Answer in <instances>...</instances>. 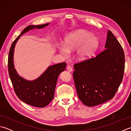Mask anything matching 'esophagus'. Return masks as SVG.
Here are the masks:
<instances>
[{"mask_svg":"<svg viewBox=\"0 0 131 131\" xmlns=\"http://www.w3.org/2000/svg\"><path fill=\"white\" fill-rule=\"evenodd\" d=\"M67 70L69 71V72H71L72 71H73V68H72L71 66H68L67 67Z\"/></svg>","mask_w":131,"mask_h":131,"instance_id":"34e87169","label":"esophagus"}]
</instances>
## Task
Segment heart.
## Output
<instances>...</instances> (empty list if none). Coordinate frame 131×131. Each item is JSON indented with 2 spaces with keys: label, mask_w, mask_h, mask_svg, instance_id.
I'll return each instance as SVG.
<instances>
[{
  "label": "heart",
  "mask_w": 131,
  "mask_h": 131,
  "mask_svg": "<svg viewBox=\"0 0 131 131\" xmlns=\"http://www.w3.org/2000/svg\"><path fill=\"white\" fill-rule=\"evenodd\" d=\"M63 44L58 48L61 53L67 57L69 53L76 51L77 59L84 61L89 59L96 52L99 46V40L90 32L78 30L66 35Z\"/></svg>",
  "instance_id": "b5f03b06"
}]
</instances>
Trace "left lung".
<instances>
[{
	"label": "left lung",
	"instance_id": "obj_1",
	"mask_svg": "<svg viewBox=\"0 0 131 131\" xmlns=\"http://www.w3.org/2000/svg\"><path fill=\"white\" fill-rule=\"evenodd\" d=\"M124 62L121 44L108 30L104 51L74 66L75 85L83 104L94 106L113 98L123 79Z\"/></svg>",
	"mask_w": 131,
	"mask_h": 131
}]
</instances>
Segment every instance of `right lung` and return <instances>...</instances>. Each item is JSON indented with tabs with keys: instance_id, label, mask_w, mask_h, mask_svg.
I'll return each mask as SVG.
<instances>
[{
	"instance_id": "add662e5",
	"label": "right lung",
	"mask_w": 131,
	"mask_h": 131,
	"mask_svg": "<svg viewBox=\"0 0 131 131\" xmlns=\"http://www.w3.org/2000/svg\"><path fill=\"white\" fill-rule=\"evenodd\" d=\"M49 24L26 27L13 42L8 56V72L16 95L26 104L37 107L46 106L53 99L58 77L65 70L66 63L62 62L49 66L37 79L29 80L19 75L15 68L14 52L16 44L22 35L33 29H43Z\"/></svg>"
}]
</instances>
